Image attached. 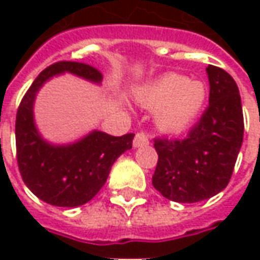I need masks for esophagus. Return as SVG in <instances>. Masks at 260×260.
<instances>
[{"label": "esophagus", "mask_w": 260, "mask_h": 260, "mask_svg": "<svg viewBox=\"0 0 260 260\" xmlns=\"http://www.w3.org/2000/svg\"><path fill=\"white\" fill-rule=\"evenodd\" d=\"M147 145H149V137H147V135L143 133V132L136 133L135 140H133V146H135V147H143V146Z\"/></svg>", "instance_id": "1"}]
</instances>
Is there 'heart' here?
Returning <instances> with one entry per match:
<instances>
[{"label": "heart", "mask_w": 260, "mask_h": 260, "mask_svg": "<svg viewBox=\"0 0 260 260\" xmlns=\"http://www.w3.org/2000/svg\"><path fill=\"white\" fill-rule=\"evenodd\" d=\"M137 100L156 110L157 125L168 133H181L195 121L207 101V86L201 81L179 74H166L146 85Z\"/></svg>", "instance_id": "b5f03b06"}]
</instances>
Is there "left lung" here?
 Listing matches in <instances>:
<instances>
[{
    "label": "left lung",
    "instance_id": "1",
    "mask_svg": "<svg viewBox=\"0 0 260 260\" xmlns=\"http://www.w3.org/2000/svg\"><path fill=\"white\" fill-rule=\"evenodd\" d=\"M210 104L185 139L156 137L157 165L152 184L176 203L204 201L223 191L243 142L239 88L224 69L207 68Z\"/></svg>",
    "mask_w": 260,
    "mask_h": 260
}]
</instances>
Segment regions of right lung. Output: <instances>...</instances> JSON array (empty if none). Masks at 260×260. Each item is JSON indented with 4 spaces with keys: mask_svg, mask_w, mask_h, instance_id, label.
I'll return each mask as SVG.
<instances>
[{
    "mask_svg": "<svg viewBox=\"0 0 260 260\" xmlns=\"http://www.w3.org/2000/svg\"><path fill=\"white\" fill-rule=\"evenodd\" d=\"M71 72L100 82L103 74L91 65L60 60L47 66L27 89L15 117L17 165L28 189L56 207H76L91 201L104 186L115 159L133 146V133L110 136L92 132L81 142L52 146L42 140L33 121V101L50 76Z\"/></svg>",
    "mask_w": 260,
    "mask_h": 260,
    "instance_id": "add662e5",
    "label": "right lung"
}]
</instances>
